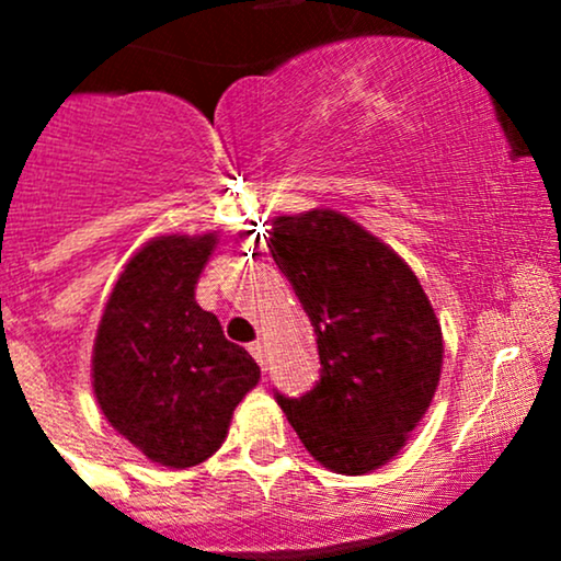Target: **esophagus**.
Listing matches in <instances>:
<instances>
[{"label":"esophagus","instance_id":"1","mask_svg":"<svg viewBox=\"0 0 561 561\" xmlns=\"http://www.w3.org/2000/svg\"><path fill=\"white\" fill-rule=\"evenodd\" d=\"M250 353H253V358L259 362V366L263 369V366H266V345L253 343V345H250Z\"/></svg>","mask_w":561,"mask_h":561}]
</instances>
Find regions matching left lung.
<instances>
[{"mask_svg": "<svg viewBox=\"0 0 561 561\" xmlns=\"http://www.w3.org/2000/svg\"><path fill=\"white\" fill-rule=\"evenodd\" d=\"M272 259L317 334L321 377L276 396L308 454L337 474H369L401 454L433 403L443 330L390 244L332 208L276 216Z\"/></svg>", "mask_w": 561, "mask_h": 561, "instance_id": "8db88e82", "label": "left lung"}]
</instances>
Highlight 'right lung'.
Masks as SVG:
<instances>
[{
  "instance_id": "right-lung-1",
  "label": "right lung",
  "mask_w": 561,
  "mask_h": 561,
  "mask_svg": "<svg viewBox=\"0 0 561 561\" xmlns=\"http://www.w3.org/2000/svg\"><path fill=\"white\" fill-rule=\"evenodd\" d=\"M218 231L160 234L128 259L102 308L92 388L118 435L150 461L190 469L221 448L240 401L259 385L248 351L195 300Z\"/></svg>"
}]
</instances>
